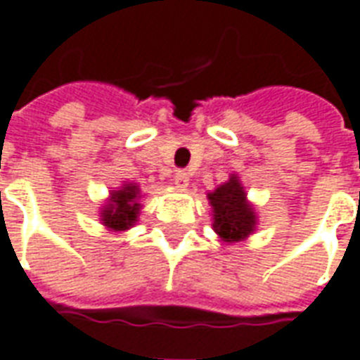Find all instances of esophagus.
<instances>
[{"instance_id":"esophagus-1","label":"esophagus","mask_w":360,"mask_h":360,"mask_svg":"<svg viewBox=\"0 0 360 360\" xmlns=\"http://www.w3.org/2000/svg\"><path fill=\"white\" fill-rule=\"evenodd\" d=\"M173 183L179 188L188 187V173L185 169H179V172L175 173V177H173Z\"/></svg>"}]
</instances>
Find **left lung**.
I'll list each match as a JSON object with an SVG mask.
<instances>
[{
    "label": "left lung",
    "mask_w": 360,
    "mask_h": 360,
    "mask_svg": "<svg viewBox=\"0 0 360 360\" xmlns=\"http://www.w3.org/2000/svg\"><path fill=\"white\" fill-rule=\"evenodd\" d=\"M214 231L224 243H239L257 229V212L247 200V193L237 175L208 193Z\"/></svg>",
    "instance_id": "1"
}]
</instances>
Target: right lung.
I'll return each instance as SVG.
<instances>
[{
  "mask_svg": "<svg viewBox=\"0 0 360 360\" xmlns=\"http://www.w3.org/2000/svg\"><path fill=\"white\" fill-rule=\"evenodd\" d=\"M141 188L134 183H123L119 191H111L108 204L102 208V224L110 231H125L139 221L141 214Z\"/></svg>",
  "mask_w": 360,
  "mask_h": 360,
  "instance_id": "obj_1",
  "label": "right lung"
}]
</instances>
